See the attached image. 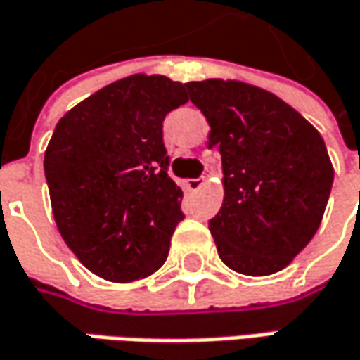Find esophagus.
I'll return each mask as SVG.
<instances>
[{
    "mask_svg": "<svg viewBox=\"0 0 360 360\" xmlns=\"http://www.w3.org/2000/svg\"><path fill=\"white\" fill-rule=\"evenodd\" d=\"M185 185H187V189H189V191H200L201 187L205 185V177H198V179H187V181H185Z\"/></svg>",
    "mask_w": 360,
    "mask_h": 360,
    "instance_id": "obj_1",
    "label": "esophagus"
}]
</instances>
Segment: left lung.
Instances as JSON below:
<instances>
[{
	"instance_id": "obj_1",
	"label": "left lung",
	"mask_w": 360,
	"mask_h": 360,
	"mask_svg": "<svg viewBox=\"0 0 360 360\" xmlns=\"http://www.w3.org/2000/svg\"><path fill=\"white\" fill-rule=\"evenodd\" d=\"M222 155L224 201L210 220L218 255L232 271L264 277L285 269L314 238L334 169L324 138L271 91L243 81L185 85Z\"/></svg>"
}]
</instances>
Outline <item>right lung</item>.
Segmentation results:
<instances>
[{"label": "right lung", "mask_w": 360, "mask_h": 360, "mask_svg": "<svg viewBox=\"0 0 360 360\" xmlns=\"http://www.w3.org/2000/svg\"><path fill=\"white\" fill-rule=\"evenodd\" d=\"M189 101L165 75H130L58 120L44 153L56 228L97 277L138 281L167 261L183 220V191L169 177L162 120Z\"/></svg>", "instance_id": "1"}]
</instances>
